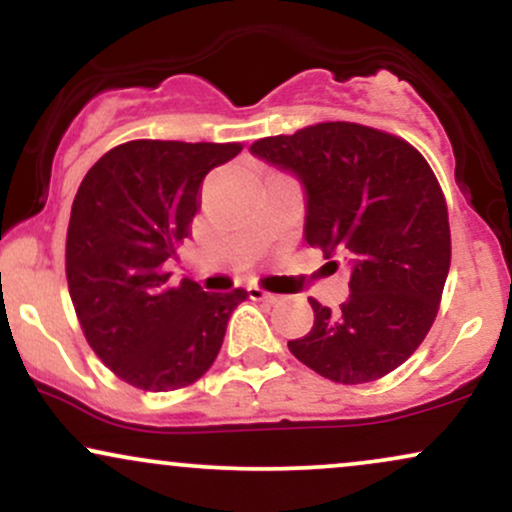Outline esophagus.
<instances>
[{
  "label": "esophagus",
  "instance_id": "obj_1",
  "mask_svg": "<svg viewBox=\"0 0 512 512\" xmlns=\"http://www.w3.org/2000/svg\"><path fill=\"white\" fill-rule=\"evenodd\" d=\"M248 293H250L252 301H264V303H274L276 298H279V296H274V293L260 289V286H250Z\"/></svg>",
  "mask_w": 512,
  "mask_h": 512
}]
</instances>
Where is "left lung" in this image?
<instances>
[{"label":"left lung","instance_id":"left-lung-1","mask_svg":"<svg viewBox=\"0 0 512 512\" xmlns=\"http://www.w3.org/2000/svg\"><path fill=\"white\" fill-rule=\"evenodd\" d=\"M250 154L301 180L305 240L351 267L342 308L310 298L313 330L289 342L291 354L344 385L402 366L436 320L450 269L448 207L426 158L356 122L264 137Z\"/></svg>","mask_w":512,"mask_h":512}]
</instances>
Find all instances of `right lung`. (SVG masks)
I'll use <instances>...</instances> for the list:
<instances>
[{"label": "right lung", "instance_id": "1", "mask_svg": "<svg viewBox=\"0 0 512 512\" xmlns=\"http://www.w3.org/2000/svg\"><path fill=\"white\" fill-rule=\"evenodd\" d=\"M240 144L137 139L81 180L67 231V284L86 342L120 380L149 392L195 383L219 356L243 289L170 284L168 260L190 236L199 187Z\"/></svg>", "mask_w": 512, "mask_h": 512}]
</instances>
